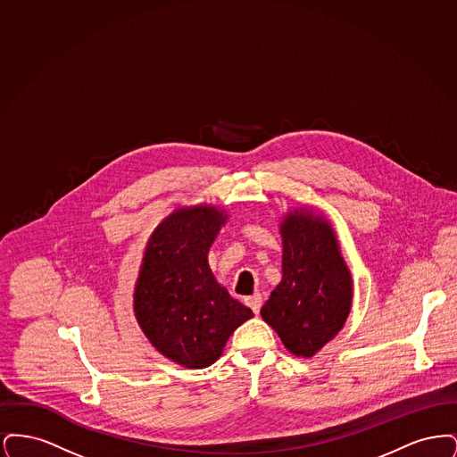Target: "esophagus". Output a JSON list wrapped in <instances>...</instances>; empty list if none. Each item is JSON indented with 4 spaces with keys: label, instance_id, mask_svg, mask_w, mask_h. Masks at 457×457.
<instances>
[{
    "label": "esophagus",
    "instance_id": "esophagus-1",
    "mask_svg": "<svg viewBox=\"0 0 457 457\" xmlns=\"http://www.w3.org/2000/svg\"><path fill=\"white\" fill-rule=\"evenodd\" d=\"M245 304L246 306H250L252 308V312L253 313H259L261 312L262 306V296L259 293H255V295H252V296H248V298H245Z\"/></svg>",
    "mask_w": 457,
    "mask_h": 457
}]
</instances>
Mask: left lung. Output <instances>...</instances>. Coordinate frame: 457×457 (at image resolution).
I'll return each mask as SVG.
<instances>
[{
	"instance_id": "1",
	"label": "left lung",
	"mask_w": 457,
	"mask_h": 457,
	"mask_svg": "<svg viewBox=\"0 0 457 457\" xmlns=\"http://www.w3.org/2000/svg\"><path fill=\"white\" fill-rule=\"evenodd\" d=\"M283 279L262 306V319L296 356L312 358L343 328L353 302L348 265L330 222L308 211L281 222Z\"/></svg>"
}]
</instances>
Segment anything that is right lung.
<instances>
[{
  "mask_svg": "<svg viewBox=\"0 0 457 457\" xmlns=\"http://www.w3.org/2000/svg\"><path fill=\"white\" fill-rule=\"evenodd\" d=\"M214 205L176 209L149 238L133 310L154 348L187 369L212 365L229 336L253 317L216 281L207 253L226 222Z\"/></svg>",
  "mask_w": 457,
  "mask_h": 457,
  "instance_id": "1",
  "label": "right lung"
}]
</instances>
